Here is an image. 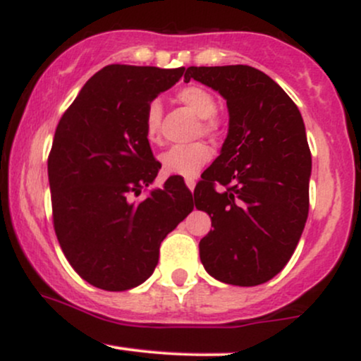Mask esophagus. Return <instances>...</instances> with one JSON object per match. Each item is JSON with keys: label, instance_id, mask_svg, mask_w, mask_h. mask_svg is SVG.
<instances>
[{"label": "esophagus", "instance_id": "obj_1", "mask_svg": "<svg viewBox=\"0 0 361 361\" xmlns=\"http://www.w3.org/2000/svg\"><path fill=\"white\" fill-rule=\"evenodd\" d=\"M195 183H197V181H195L193 178H188V180H186V186L190 188V192H193L195 190Z\"/></svg>", "mask_w": 361, "mask_h": 361}]
</instances>
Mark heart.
<instances>
[{"mask_svg": "<svg viewBox=\"0 0 361 361\" xmlns=\"http://www.w3.org/2000/svg\"><path fill=\"white\" fill-rule=\"evenodd\" d=\"M175 98L185 106H188L197 117H200V126H198V134L215 135L221 130L222 123L215 111H217V100L214 93L204 86L186 85L175 93ZM161 117H163V109L159 102H151L144 115V132L149 142H161ZM212 157V149L205 142H192L185 146H175L163 152L159 157V163L166 175H176L188 178H195L202 171V168Z\"/></svg>", "mask_w": 361, "mask_h": 361, "instance_id": "1", "label": "heart"}]
</instances>
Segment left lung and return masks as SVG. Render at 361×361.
<instances>
[{"instance_id": "1", "label": "left lung", "mask_w": 361, "mask_h": 361, "mask_svg": "<svg viewBox=\"0 0 361 361\" xmlns=\"http://www.w3.org/2000/svg\"><path fill=\"white\" fill-rule=\"evenodd\" d=\"M227 100L229 134L195 186V207L212 219L200 259L214 279L255 287L283 270L309 214L310 149L295 103L259 69H186Z\"/></svg>"}]
</instances>
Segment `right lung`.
<instances>
[{
	"instance_id": "right-lung-1",
	"label": "right lung",
	"mask_w": 361,
	"mask_h": 361,
	"mask_svg": "<svg viewBox=\"0 0 361 361\" xmlns=\"http://www.w3.org/2000/svg\"><path fill=\"white\" fill-rule=\"evenodd\" d=\"M185 68L110 64L91 76L62 114L49 152L52 222L82 280L123 292L146 281L166 235L193 210L183 181L135 200L159 173L144 132L147 105Z\"/></svg>"
}]
</instances>
